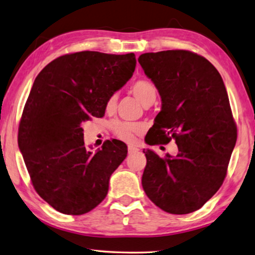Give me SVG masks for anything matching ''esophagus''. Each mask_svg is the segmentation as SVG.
Returning <instances> with one entry per match:
<instances>
[{
    "label": "esophagus",
    "instance_id": "1",
    "mask_svg": "<svg viewBox=\"0 0 255 255\" xmlns=\"http://www.w3.org/2000/svg\"><path fill=\"white\" fill-rule=\"evenodd\" d=\"M138 148L133 147V146H129L128 147V154H133V152H137Z\"/></svg>",
    "mask_w": 255,
    "mask_h": 255
}]
</instances>
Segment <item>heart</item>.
I'll return each mask as SVG.
<instances>
[{
    "instance_id": "1",
    "label": "heart",
    "mask_w": 255,
    "mask_h": 255,
    "mask_svg": "<svg viewBox=\"0 0 255 255\" xmlns=\"http://www.w3.org/2000/svg\"><path fill=\"white\" fill-rule=\"evenodd\" d=\"M130 90L132 95L136 97V99L143 106L154 103L157 96L156 87L150 81L145 79L133 82L130 87ZM116 104H117V95H110L105 104L106 112L112 113L116 107ZM112 129L116 137L119 138L120 140L127 142L133 141L136 136L141 135L145 130L141 124H130L124 122H114L112 124Z\"/></svg>"
}]
</instances>
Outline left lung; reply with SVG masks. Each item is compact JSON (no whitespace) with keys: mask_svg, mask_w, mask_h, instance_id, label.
I'll list each match as a JSON object with an SVG mask.
<instances>
[{"mask_svg":"<svg viewBox=\"0 0 255 255\" xmlns=\"http://www.w3.org/2000/svg\"><path fill=\"white\" fill-rule=\"evenodd\" d=\"M138 62L161 98L148 145L175 139L178 154L145 152L141 184L148 198L170 214H188L223 184L238 138L229 96L216 68L187 50L143 53Z\"/></svg>","mask_w":255,"mask_h":255,"instance_id":"1","label":"left lung"}]
</instances>
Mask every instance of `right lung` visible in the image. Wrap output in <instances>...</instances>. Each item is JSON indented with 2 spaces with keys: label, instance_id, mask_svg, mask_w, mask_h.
Segmentation results:
<instances>
[{
  "label": "right lung",
  "instance_id": "1",
  "mask_svg": "<svg viewBox=\"0 0 255 255\" xmlns=\"http://www.w3.org/2000/svg\"><path fill=\"white\" fill-rule=\"evenodd\" d=\"M135 67L133 53L81 51L54 59L36 76L17 141L35 192L58 212L86 214L107 196L127 146L113 139L91 151L81 126L104 117L106 100L130 79Z\"/></svg>",
  "mask_w": 255,
  "mask_h": 255
}]
</instances>
